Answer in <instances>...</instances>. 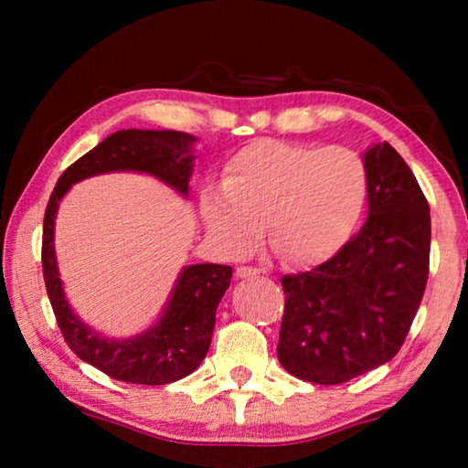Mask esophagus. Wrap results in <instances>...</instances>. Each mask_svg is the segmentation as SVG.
<instances>
[{
  "label": "esophagus",
  "instance_id": "obj_1",
  "mask_svg": "<svg viewBox=\"0 0 468 468\" xmlns=\"http://www.w3.org/2000/svg\"><path fill=\"white\" fill-rule=\"evenodd\" d=\"M235 274L239 276V279H250V276L260 274V268H256V266H239L235 271Z\"/></svg>",
  "mask_w": 468,
  "mask_h": 468
}]
</instances>
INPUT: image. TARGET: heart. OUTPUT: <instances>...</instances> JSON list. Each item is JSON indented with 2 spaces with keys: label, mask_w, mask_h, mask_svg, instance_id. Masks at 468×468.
<instances>
[{
  "label": "heart",
  "mask_w": 468,
  "mask_h": 468,
  "mask_svg": "<svg viewBox=\"0 0 468 468\" xmlns=\"http://www.w3.org/2000/svg\"><path fill=\"white\" fill-rule=\"evenodd\" d=\"M367 194L366 161L353 148L260 140L231 156L223 186L202 194V218L227 258L256 250L266 220L276 251L307 268L345 248Z\"/></svg>",
  "instance_id": "heart-1"
}]
</instances>
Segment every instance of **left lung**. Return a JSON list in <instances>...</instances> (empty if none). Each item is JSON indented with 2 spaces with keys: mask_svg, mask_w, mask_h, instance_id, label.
<instances>
[{
  "mask_svg": "<svg viewBox=\"0 0 468 468\" xmlns=\"http://www.w3.org/2000/svg\"><path fill=\"white\" fill-rule=\"evenodd\" d=\"M369 215L357 235L310 272L282 276L281 366L312 384L367 374L400 351L430 274V204L388 142L366 153Z\"/></svg>",
  "mask_w": 468,
  "mask_h": 468,
  "instance_id": "1",
  "label": "left lung"
}]
</instances>
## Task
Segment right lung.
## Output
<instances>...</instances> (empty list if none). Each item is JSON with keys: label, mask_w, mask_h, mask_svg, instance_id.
I'll return each instance as SVG.
<instances>
[{"label": "right lung", "mask_w": 468, "mask_h": 468, "mask_svg": "<svg viewBox=\"0 0 468 468\" xmlns=\"http://www.w3.org/2000/svg\"><path fill=\"white\" fill-rule=\"evenodd\" d=\"M194 136L173 130H120L61 173L43 220V276L47 295L68 346L109 378L130 384L177 382L200 366L208 353L220 297L231 284L233 268L194 264L181 271L167 307L154 326L138 336L111 340L86 326L69 307L55 260V215L61 197L78 181L111 171L148 173L181 196L189 192Z\"/></svg>", "instance_id": "obj_1"}]
</instances>
